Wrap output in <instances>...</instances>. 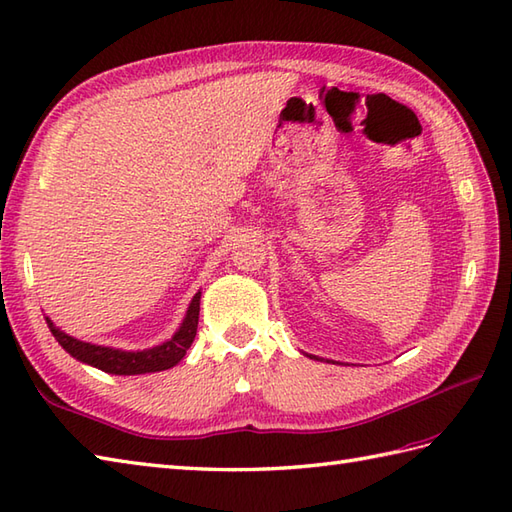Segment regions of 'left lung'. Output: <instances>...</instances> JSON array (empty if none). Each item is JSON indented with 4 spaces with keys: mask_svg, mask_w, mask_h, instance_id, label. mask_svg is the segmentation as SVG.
Masks as SVG:
<instances>
[{
    "mask_svg": "<svg viewBox=\"0 0 512 512\" xmlns=\"http://www.w3.org/2000/svg\"><path fill=\"white\" fill-rule=\"evenodd\" d=\"M312 358H314V356H312ZM317 361H319V358H317Z\"/></svg>",
    "mask_w": 512,
    "mask_h": 512,
    "instance_id": "1",
    "label": "left lung"
}]
</instances>
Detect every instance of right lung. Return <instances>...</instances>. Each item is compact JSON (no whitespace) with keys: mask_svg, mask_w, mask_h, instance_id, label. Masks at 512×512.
I'll list each match as a JSON object with an SVG mask.
<instances>
[{"mask_svg":"<svg viewBox=\"0 0 512 512\" xmlns=\"http://www.w3.org/2000/svg\"><path fill=\"white\" fill-rule=\"evenodd\" d=\"M200 297L202 292H198V295L191 299L189 310L184 314V321L180 323L178 332L173 334L169 341L160 343L156 347H149V350H143V352H125V350H116V347L85 343V341L74 339L70 334L61 332L48 317H46V323L54 339H57L63 350L70 356H74L76 361L99 367L103 372L116 374V376L151 374V372H162V369L178 365L184 358V354H187V350L195 339V332H198Z\"/></svg>","mask_w":512,"mask_h":512,"instance_id":"add662e5","label":"right lung"}]
</instances>
